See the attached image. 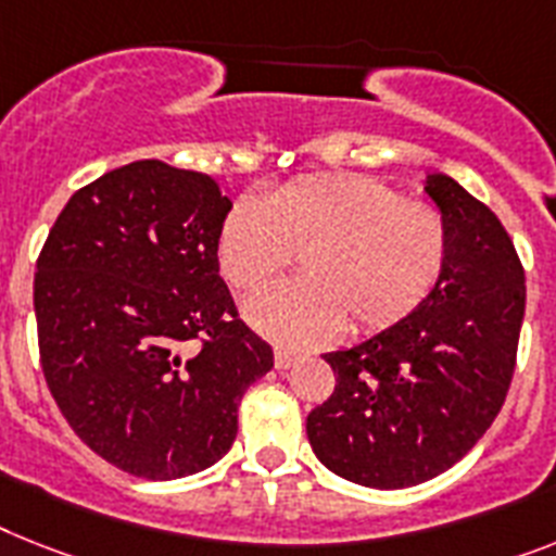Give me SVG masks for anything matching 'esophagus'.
Instances as JSON below:
<instances>
[{"label":"esophagus","instance_id":"esophagus-1","mask_svg":"<svg viewBox=\"0 0 556 556\" xmlns=\"http://www.w3.org/2000/svg\"><path fill=\"white\" fill-rule=\"evenodd\" d=\"M298 361H301V352L283 350V346H278V350H275V366H278V369H289V366L298 364Z\"/></svg>","mask_w":556,"mask_h":556}]
</instances>
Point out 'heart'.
Listing matches in <instances>:
<instances>
[{"instance_id": "1", "label": "heart", "mask_w": 556, "mask_h": 556, "mask_svg": "<svg viewBox=\"0 0 556 556\" xmlns=\"http://www.w3.org/2000/svg\"><path fill=\"white\" fill-rule=\"evenodd\" d=\"M304 252L298 281L252 298L244 318L281 346H315L346 327L383 332L443 281L452 236L440 210L366 176H309L224 215L215 258L227 283L255 292Z\"/></svg>"}]
</instances>
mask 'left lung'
<instances>
[{
  "mask_svg": "<svg viewBox=\"0 0 556 556\" xmlns=\"http://www.w3.org/2000/svg\"><path fill=\"white\" fill-rule=\"evenodd\" d=\"M426 192L452 236L443 281L406 320L327 352L334 392L306 417L318 460L369 489L452 469L494 424L517 364L526 273L506 227L443 173Z\"/></svg>",
  "mask_w": 556,
  "mask_h": 556,
  "instance_id": "1",
  "label": "left lung"
}]
</instances>
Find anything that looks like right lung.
<instances>
[{
    "mask_svg": "<svg viewBox=\"0 0 556 556\" xmlns=\"http://www.w3.org/2000/svg\"><path fill=\"white\" fill-rule=\"evenodd\" d=\"M229 206L215 178L144 159L73 192L39 252L48 389L73 432L127 475L176 480L222 460L238 403L273 369L218 275Z\"/></svg>",
    "mask_w": 556,
    "mask_h": 556,
    "instance_id": "obj_1",
    "label": "right lung"
}]
</instances>
